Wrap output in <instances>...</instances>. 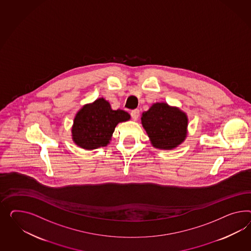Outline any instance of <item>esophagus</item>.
Segmentation results:
<instances>
[{"instance_id": "1", "label": "esophagus", "mask_w": 251, "mask_h": 251, "mask_svg": "<svg viewBox=\"0 0 251 251\" xmlns=\"http://www.w3.org/2000/svg\"><path fill=\"white\" fill-rule=\"evenodd\" d=\"M130 115H131V118L133 119V121H137L138 118H139V115H140V110H139V109L132 110V111L130 112Z\"/></svg>"}]
</instances>
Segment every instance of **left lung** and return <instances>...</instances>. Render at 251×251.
Wrapping results in <instances>:
<instances>
[{
  "instance_id": "left-lung-1",
  "label": "left lung",
  "mask_w": 251,
  "mask_h": 251,
  "mask_svg": "<svg viewBox=\"0 0 251 251\" xmlns=\"http://www.w3.org/2000/svg\"><path fill=\"white\" fill-rule=\"evenodd\" d=\"M141 120L151 144L156 149H176L187 137L186 113L165 102L153 103L143 112Z\"/></svg>"
}]
</instances>
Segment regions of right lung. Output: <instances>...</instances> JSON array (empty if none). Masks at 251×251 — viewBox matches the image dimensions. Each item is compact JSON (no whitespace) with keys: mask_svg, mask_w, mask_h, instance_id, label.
<instances>
[{"mask_svg":"<svg viewBox=\"0 0 251 251\" xmlns=\"http://www.w3.org/2000/svg\"><path fill=\"white\" fill-rule=\"evenodd\" d=\"M130 115L122 109H112L103 98L82 107L75 116L71 129L72 140L82 149L91 151L107 146L115 127L128 122Z\"/></svg>","mask_w":251,"mask_h":251,"instance_id":"add662e5","label":"right lung"}]
</instances>
